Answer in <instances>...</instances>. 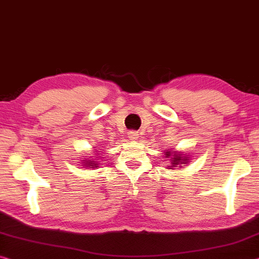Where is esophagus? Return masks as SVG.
<instances>
[{"label":"esophagus","instance_id":"34e87169","mask_svg":"<svg viewBox=\"0 0 259 259\" xmlns=\"http://www.w3.org/2000/svg\"><path fill=\"white\" fill-rule=\"evenodd\" d=\"M137 136H138L137 131H135V130L129 131V139H131V141H134V139H136Z\"/></svg>","mask_w":259,"mask_h":259}]
</instances>
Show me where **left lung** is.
<instances>
[{
    "instance_id": "obj_1",
    "label": "left lung",
    "mask_w": 259,
    "mask_h": 259,
    "mask_svg": "<svg viewBox=\"0 0 259 259\" xmlns=\"http://www.w3.org/2000/svg\"><path fill=\"white\" fill-rule=\"evenodd\" d=\"M167 157H170V154L167 152ZM188 159H181V155H178L176 153H174V158H173V165H178V163H182L183 162H187Z\"/></svg>"
}]
</instances>
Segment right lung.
<instances>
[{
	"label": "right lung",
	"instance_id": "right-lung-1",
	"mask_svg": "<svg viewBox=\"0 0 259 259\" xmlns=\"http://www.w3.org/2000/svg\"><path fill=\"white\" fill-rule=\"evenodd\" d=\"M86 165H91V163H86ZM98 165V163H96V165H93V166H97ZM90 167V166H89Z\"/></svg>",
	"mask_w": 259,
	"mask_h": 259
}]
</instances>
